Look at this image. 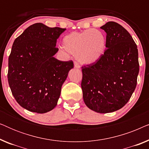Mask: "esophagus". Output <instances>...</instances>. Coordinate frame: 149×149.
Returning <instances> with one entry per match:
<instances>
[{
    "instance_id": "34e87169",
    "label": "esophagus",
    "mask_w": 149,
    "mask_h": 149,
    "mask_svg": "<svg viewBox=\"0 0 149 149\" xmlns=\"http://www.w3.org/2000/svg\"><path fill=\"white\" fill-rule=\"evenodd\" d=\"M74 67H75V68H81L80 65L79 64V63H78V62H74Z\"/></svg>"
}]
</instances>
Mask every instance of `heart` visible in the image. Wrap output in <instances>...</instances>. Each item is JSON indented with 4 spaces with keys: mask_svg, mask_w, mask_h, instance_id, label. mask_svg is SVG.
Listing matches in <instances>:
<instances>
[{
    "mask_svg": "<svg viewBox=\"0 0 149 149\" xmlns=\"http://www.w3.org/2000/svg\"><path fill=\"white\" fill-rule=\"evenodd\" d=\"M62 45L66 52L76 56L81 64H91L104 54L107 38L103 32L95 29L72 32L64 36Z\"/></svg>",
    "mask_w": 149,
    "mask_h": 149,
    "instance_id": "obj_1",
    "label": "heart"
}]
</instances>
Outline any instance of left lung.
Instances as JSON below:
<instances>
[{"instance_id": "obj_1", "label": "left lung", "mask_w": 149, "mask_h": 149, "mask_svg": "<svg viewBox=\"0 0 149 149\" xmlns=\"http://www.w3.org/2000/svg\"><path fill=\"white\" fill-rule=\"evenodd\" d=\"M107 33V49L97 62L82 66L84 102L100 113L125 106L137 84L139 72L137 45L120 24L109 22L100 27Z\"/></svg>"}]
</instances>
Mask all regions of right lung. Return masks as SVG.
Wrapping results in <instances>:
<instances>
[{
    "instance_id": "1",
    "label": "right lung",
    "mask_w": 149,
    "mask_h": 149,
    "mask_svg": "<svg viewBox=\"0 0 149 149\" xmlns=\"http://www.w3.org/2000/svg\"><path fill=\"white\" fill-rule=\"evenodd\" d=\"M65 30L36 23L14 40L8 82L15 100L28 111L45 113L56 107L62 84L74 66L72 60L54 57L58 51L57 39Z\"/></svg>"
}]
</instances>
